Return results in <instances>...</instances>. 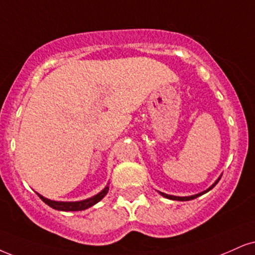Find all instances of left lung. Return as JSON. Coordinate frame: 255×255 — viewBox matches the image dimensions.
I'll return each mask as SVG.
<instances>
[{
	"label": "left lung",
	"instance_id": "obj_1",
	"mask_svg": "<svg viewBox=\"0 0 255 255\" xmlns=\"http://www.w3.org/2000/svg\"><path fill=\"white\" fill-rule=\"evenodd\" d=\"M220 178H221V176H220L218 180L215 181V183L213 184V185H210V187H209L207 190H204V191H202V193H199V194H196V195H191V196H183V197H181V196H174V195H168V194L161 193V191H159V194H161L163 197H166V199H169V200H176V201H189V200H194V199H196V197L201 196V195L206 194L207 191H209L210 189H213V188H214L215 185L218 184V182L220 181Z\"/></svg>",
	"mask_w": 255,
	"mask_h": 255
}]
</instances>
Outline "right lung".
I'll use <instances>...</instances> for the list:
<instances>
[{
  "mask_svg": "<svg viewBox=\"0 0 255 255\" xmlns=\"http://www.w3.org/2000/svg\"><path fill=\"white\" fill-rule=\"evenodd\" d=\"M108 191H109V185H106V187L104 188L100 193L94 195V196L90 197V199H87V200L77 201V202H61V201H52V200L46 199V197H43L42 195H40L37 193L36 194H37V196H39L40 199L43 201V202H45L46 204H48L49 207H52L53 209L62 210V212H78V210H85V209L90 208V207L94 206L96 203H98L99 201L102 200L106 194H108Z\"/></svg>",
  "mask_w": 255,
  "mask_h": 255,
  "instance_id": "right-lung-1",
  "label": "right lung"
}]
</instances>
